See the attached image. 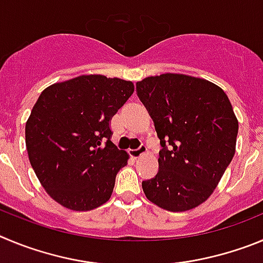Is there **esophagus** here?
Here are the masks:
<instances>
[{
  "label": "esophagus",
  "instance_id": "1",
  "mask_svg": "<svg viewBox=\"0 0 263 263\" xmlns=\"http://www.w3.org/2000/svg\"><path fill=\"white\" fill-rule=\"evenodd\" d=\"M145 152H146V145L141 144V145L139 146L137 149H129L128 153L132 158H137V157H140L141 155H144Z\"/></svg>",
  "mask_w": 263,
  "mask_h": 263
}]
</instances>
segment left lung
I'll return each mask as SVG.
<instances>
[{"label":"left lung","instance_id":"left-lung-1","mask_svg":"<svg viewBox=\"0 0 263 263\" xmlns=\"http://www.w3.org/2000/svg\"><path fill=\"white\" fill-rule=\"evenodd\" d=\"M160 139L158 172L145 196L172 212L187 211L214 193L235 156L238 122L223 89L207 80L165 73L136 82Z\"/></svg>","mask_w":263,"mask_h":263}]
</instances>
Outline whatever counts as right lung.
<instances>
[{"label":"right lung","mask_w":263,"mask_h":263,"mask_svg":"<svg viewBox=\"0 0 263 263\" xmlns=\"http://www.w3.org/2000/svg\"><path fill=\"white\" fill-rule=\"evenodd\" d=\"M134 84L80 76L44 89L26 123L30 164L52 199L89 211L110 199L128 155L111 141L110 120Z\"/></svg>","instance_id":"add662e5"}]
</instances>
